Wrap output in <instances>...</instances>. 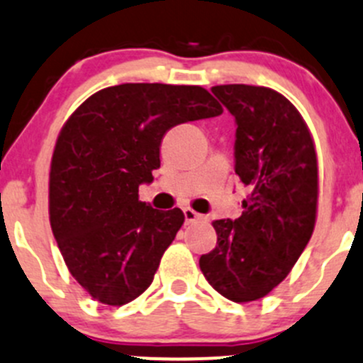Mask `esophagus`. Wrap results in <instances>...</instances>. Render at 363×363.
Returning a JSON list of instances; mask_svg holds the SVG:
<instances>
[{"label": "esophagus", "mask_w": 363, "mask_h": 363, "mask_svg": "<svg viewBox=\"0 0 363 363\" xmlns=\"http://www.w3.org/2000/svg\"><path fill=\"white\" fill-rule=\"evenodd\" d=\"M184 218H186V223H193V221H196V220H200V214L196 213V211H193L191 207H186L184 209Z\"/></svg>", "instance_id": "34e87169"}]
</instances>
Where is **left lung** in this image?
Returning <instances> with one entry per match:
<instances>
[{
	"mask_svg": "<svg viewBox=\"0 0 363 363\" xmlns=\"http://www.w3.org/2000/svg\"><path fill=\"white\" fill-rule=\"evenodd\" d=\"M214 96L235 117V174L250 189L238 220H216L218 241L200 257L207 282L248 303L291 273L318 216V154L289 99L266 86L218 84Z\"/></svg>",
	"mask_w": 363,
	"mask_h": 363,
	"instance_id": "obj_1",
	"label": "left lung"
}]
</instances>
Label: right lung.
Wrapping results in <instances>:
<instances>
[{"instance_id":"add662e5","label":"right lung","mask_w":363,"mask_h":363,"mask_svg":"<svg viewBox=\"0 0 363 363\" xmlns=\"http://www.w3.org/2000/svg\"><path fill=\"white\" fill-rule=\"evenodd\" d=\"M221 113L202 86L124 83L67 118L49 170V221L70 275L94 300L121 307L152 284L184 213L140 202V184L160 168L168 129Z\"/></svg>"}]
</instances>
